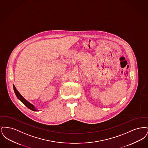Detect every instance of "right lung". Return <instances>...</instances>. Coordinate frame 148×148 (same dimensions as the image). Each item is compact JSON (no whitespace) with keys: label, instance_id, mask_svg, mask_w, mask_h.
<instances>
[{"label":"right lung","instance_id":"add662e5","mask_svg":"<svg viewBox=\"0 0 148 148\" xmlns=\"http://www.w3.org/2000/svg\"><path fill=\"white\" fill-rule=\"evenodd\" d=\"M13 88H14V92H15V94H16L17 98L19 99L25 106H26L29 109H30V110H33V111H36L35 107L33 106L32 104H31L30 103H29L28 101L27 100H25V99L24 98L21 96V95L20 94V93L18 92V90L16 89V88H15V87L14 85H13Z\"/></svg>","mask_w":148,"mask_h":148}]
</instances>
